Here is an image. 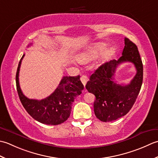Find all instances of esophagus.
Wrapping results in <instances>:
<instances>
[{
	"mask_svg": "<svg viewBox=\"0 0 158 158\" xmlns=\"http://www.w3.org/2000/svg\"><path fill=\"white\" fill-rule=\"evenodd\" d=\"M88 77L86 76V75H82V76H81V78H80V80H81V82H82V83L83 84V85L85 86V85H86V82H87V81H88Z\"/></svg>",
	"mask_w": 158,
	"mask_h": 158,
	"instance_id": "obj_1",
	"label": "esophagus"
}]
</instances>
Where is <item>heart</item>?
<instances>
[{
  "label": "heart",
  "mask_w": 158,
  "mask_h": 158,
  "mask_svg": "<svg viewBox=\"0 0 158 158\" xmlns=\"http://www.w3.org/2000/svg\"><path fill=\"white\" fill-rule=\"evenodd\" d=\"M106 47V45L103 43H99L95 44V46L88 47L84 50L82 52H80L78 55L76 56V59L78 60L79 62L81 63H89L90 61L94 60L96 59L99 54L103 52V51L105 50ZM115 53L114 49L112 48H108L106 50L105 52L103 53L101 59H99V63H103L108 61L109 59L114 56Z\"/></svg>",
  "instance_id": "b5f03b06"
}]
</instances>
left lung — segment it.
Listing matches in <instances>:
<instances>
[{
  "label": "left lung",
  "mask_w": 158,
  "mask_h": 158,
  "mask_svg": "<svg viewBox=\"0 0 158 158\" xmlns=\"http://www.w3.org/2000/svg\"><path fill=\"white\" fill-rule=\"evenodd\" d=\"M124 62H132L137 74L127 85L117 84L114 75L117 66ZM143 79V65L136 45L125 38L122 56L99 67L90 77L86 89L95 96L94 112L103 122H110L126 114L132 108L139 94Z\"/></svg>",
  "instance_id": "1"
}]
</instances>
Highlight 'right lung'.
<instances>
[{"mask_svg":"<svg viewBox=\"0 0 158 158\" xmlns=\"http://www.w3.org/2000/svg\"><path fill=\"white\" fill-rule=\"evenodd\" d=\"M19 62L16 72V87L22 106L34 119L41 123L56 125L65 122L69 118L73 102L84 89L80 76H64L52 94L46 98L37 99H28L23 94L19 84V72L22 60Z\"/></svg>","mask_w":158,"mask_h":158,"instance_id":"obj_1","label":"right lung"}]
</instances>
